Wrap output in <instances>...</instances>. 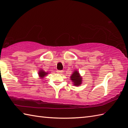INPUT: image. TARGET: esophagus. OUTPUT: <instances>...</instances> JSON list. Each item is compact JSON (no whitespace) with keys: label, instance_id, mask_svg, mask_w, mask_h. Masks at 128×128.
<instances>
[{"label":"esophagus","instance_id":"esophagus-1","mask_svg":"<svg viewBox=\"0 0 128 128\" xmlns=\"http://www.w3.org/2000/svg\"><path fill=\"white\" fill-rule=\"evenodd\" d=\"M56 72H57V73H58V74H62L64 72L62 70H57Z\"/></svg>","mask_w":128,"mask_h":128}]
</instances>
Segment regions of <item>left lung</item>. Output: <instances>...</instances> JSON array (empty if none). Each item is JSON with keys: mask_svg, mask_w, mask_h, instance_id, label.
<instances>
[{"mask_svg": "<svg viewBox=\"0 0 128 128\" xmlns=\"http://www.w3.org/2000/svg\"><path fill=\"white\" fill-rule=\"evenodd\" d=\"M82 77L80 75L77 70H75L70 76V80L72 81V84L75 86H79L82 82Z\"/></svg>", "mask_w": 128, "mask_h": 128, "instance_id": "obj_1", "label": "left lung"}]
</instances>
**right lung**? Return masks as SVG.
I'll return each instance as SVG.
<instances>
[{
    "mask_svg": "<svg viewBox=\"0 0 128 128\" xmlns=\"http://www.w3.org/2000/svg\"><path fill=\"white\" fill-rule=\"evenodd\" d=\"M48 74H49L48 72H46L44 70H43L42 69H40L39 72H38V76L40 78H43Z\"/></svg>",
    "mask_w": 128,
    "mask_h": 128,
    "instance_id": "1",
    "label": "right lung"
}]
</instances>
